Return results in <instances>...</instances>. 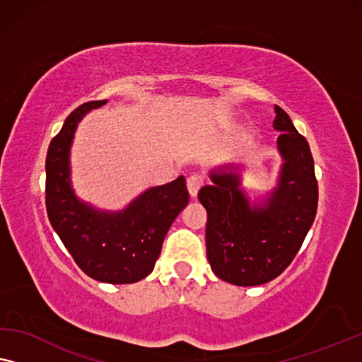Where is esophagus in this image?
Listing matches in <instances>:
<instances>
[{"mask_svg": "<svg viewBox=\"0 0 362 362\" xmlns=\"http://www.w3.org/2000/svg\"><path fill=\"white\" fill-rule=\"evenodd\" d=\"M203 183H205V179H203L202 174H190L187 179V188H188V193H190V197H197L198 190H200Z\"/></svg>", "mask_w": 362, "mask_h": 362, "instance_id": "34e87169", "label": "esophagus"}]
</instances>
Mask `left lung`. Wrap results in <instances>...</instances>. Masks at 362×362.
Wrapping results in <instances>:
<instances>
[{"label": "left lung", "instance_id": "left-lung-1", "mask_svg": "<svg viewBox=\"0 0 362 362\" xmlns=\"http://www.w3.org/2000/svg\"><path fill=\"white\" fill-rule=\"evenodd\" d=\"M274 128L284 157L279 185L262 206L249 205L236 174H211V185L198 192L206 208V257L221 281L241 287L276 279L297 256L313 225L318 182L305 137L290 116L276 106Z\"/></svg>", "mask_w": 362, "mask_h": 362}]
</instances>
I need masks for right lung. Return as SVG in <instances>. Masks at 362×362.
I'll return each mask as SVG.
<instances>
[{
    "label": "right lung",
    "mask_w": 362,
    "mask_h": 362,
    "mask_svg": "<svg viewBox=\"0 0 362 362\" xmlns=\"http://www.w3.org/2000/svg\"><path fill=\"white\" fill-rule=\"evenodd\" d=\"M106 100L88 101L65 119L45 159L49 221L86 276L106 284H132L149 276L177 215L187 206L185 177L146 190L119 213L96 211L74 195L69 152L78 121Z\"/></svg>",
    "instance_id": "1"
}]
</instances>
